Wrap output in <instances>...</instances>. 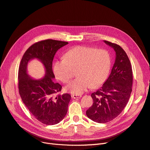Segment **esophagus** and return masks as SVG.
Segmentation results:
<instances>
[{"label":"esophagus","mask_w":150,"mask_h":150,"mask_svg":"<svg viewBox=\"0 0 150 150\" xmlns=\"http://www.w3.org/2000/svg\"><path fill=\"white\" fill-rule=\"evenodd\" d=\"M71 98L74 99H76V98H80L81 97V95H71Z\"/></svg>","instance_id":"obj_1"}]
</instances>
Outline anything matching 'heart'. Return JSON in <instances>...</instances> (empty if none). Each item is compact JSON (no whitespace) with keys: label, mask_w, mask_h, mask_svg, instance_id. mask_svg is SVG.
<instances>
[{"label":"heart","mask_w":150,"mask_h":150,"mask_svg":"<svg viewBox=\"0 0 150 150\" xmlns=\"http://www.w3.org/2000/svg\"><path fill=\"white\" fill-rule=\"evenodd\" d=\"M64 57L55 62L54 72L57 79L67 83L73 76V70L78 69V78L65 87L74 95H81L91 86L103 85L111 67L110 54L105 49L79 46L69 50Z\"/></svg>","instance_id":"heart-1"}]
</instances>
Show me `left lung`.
Masks as SVG:
<instances>
[{
	"label": "left lung",
	"mask_w": 150,
	"mask_h": 150,
	"mask_svg": "<svg viewBox=\"0 0 150 150\" xmlns=\"http://www.w3.org/2000/svg\"><path fill=\"white\" fill-rule=\"evenodd\" d=\"M104 42L114 49L116 56L108 79L91 94L93 103L86 112L88 118L98 123L117 117L126 106L132 90V69L126 52L118 44Z\"/></svg>",
	"instance_id": "left-lung-1"
}]
</instances>
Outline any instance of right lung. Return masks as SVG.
Wrapping results in <instances>:
<instances>
[{"instance_id": "1", "label": "right lung", "mask_w": 150, "mask_h": 150, "mask_svg": "<svg viewBox=\"0 0 150 150\" xmlns=\"http://www.w3.org/2000/svg\"><path fill=\"white\" fill-rule=\"evenodd\" d=\"M68 43L54 40L36 42L26 50L20 64L18 90L22 101L37 120L46 125L59 123L67 112L71 96L67 93L55 96L62 86L53 80L52 61L58 50ZM34 58L40 60L45 69L42 79H35L27 74V64Z\"/></svg>"}]
</instances>
